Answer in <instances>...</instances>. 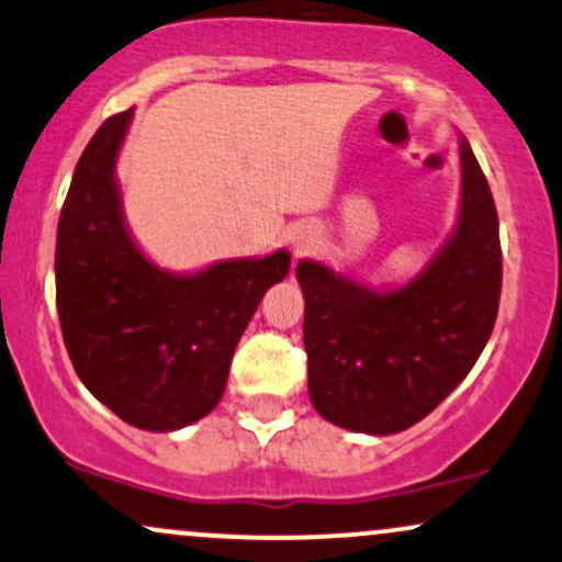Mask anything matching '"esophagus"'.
Returning a JSON list of instances; mask_svg holds the SVG:
<instances>
[{"mask_svg": "<svg viewBox=\"0 0 562 562\" xmlns=\"http://www.w3.org/2000/svg\"><path fill=\"white\" fill-rule=\"evenodd\" d=\"M308 243V237H301V240H299V245H306Z\"/></svg>", "mask_w": 562, "mask_h": 562, "instance_id": "1", "label": "esophagus"}]
</instances>
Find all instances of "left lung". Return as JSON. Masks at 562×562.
Here are the masks:
<instances>
[{"label":"left lung","instance_id":"8db88e82","mask_svg":"<svg viewBox=\"0 0 562 562\" xmlns=\"http://www.w3.org/2000/svg\"><path fill=\"white\" fill-rule=\"evenodd\" d=\"M454 237L415 282L375 293L301 261L308 393L325 420L359 434L412 428L479 362L502 293L496 205L465 139Z\"/></svg>","mask_w":562,"mask_h":562}]
</instances>
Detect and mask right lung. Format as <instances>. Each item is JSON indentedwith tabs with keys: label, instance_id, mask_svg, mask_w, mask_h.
<instances>
[{
	"label": "right lung",
	"instance_id": "add662e5",
	"mask_svg": "<svg viewBox=\"0 0 562 562\" xmlns=\"http://www.w3.org/2000/svg\"><path fill=\"white\" fill-rule=\"evenodd\" d=\"M128 121L132 111L105 119L74 171L57 224V314L76 375L108 409L137 428L177 430L218 404L237 340L290 256L192 277L153 267L128 237L113 182Z\"/></svg>",
	"mask_w": 562,
	"mask_h": 562
}]
</instances>
